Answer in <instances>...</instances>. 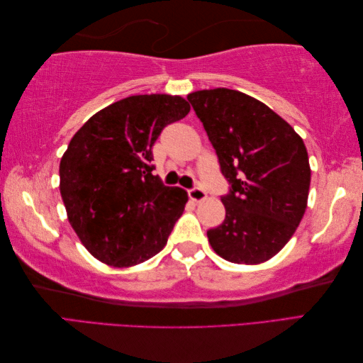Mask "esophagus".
Listing matches in <instances>:
<instances>
[{
    "mask_svg": "<svg viewBox=\"0 0 363 363\" xmlns=\"http://www.w3.org/2000/svg\"><path fill=\"white\" fill-rule=\"evenodd\" d=\"M189 198L191 199V201H195V203H201V201H204V199L207 198V194L206 191L203 190V189H191V190H189Z\"/></svg>",
    "mask_w": 363,
    "mask_h": 363,
    "instance_id": "1",
    "label": "esophagus"
}]
</instances>
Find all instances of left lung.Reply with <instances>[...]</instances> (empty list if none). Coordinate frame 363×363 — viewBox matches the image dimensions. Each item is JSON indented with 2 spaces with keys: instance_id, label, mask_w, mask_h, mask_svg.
Returning <instances> with one entry per match:
<instances>
[{
  "instance_id": "obj_1",
  "label": "left lung",
  "mask_w": 363,
  "mask_h": 363,
  "mask_svg": "<svg viewBox=\"0 0 363 363\" xmlns=\"http://www.w3.org/2000/svg\"><path fill=\"white\" fill-rule=\"evenodd\" d=\"M230 182L225 221L207 230L212 250L233 264L274 257L307 207L311 165L306 145L259 99L225 87L187 95Z\"/></svg>"
}]
</instances>
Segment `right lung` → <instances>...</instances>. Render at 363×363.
I'll use <instances>...</instances> for the list:
<instances>
[{"label":"right lung","instance_id":"right-lung-1","mask_svg":"<svg viewBox=\"0 0 363 363\" xmlns=\"http://www.w3.org/2000/svg\"><path fill=\"white\" fill-rule=\"evenodd\" d=\"M190 112L179 95H134L84 123L60 159V196L86 250L126 268L156 256L189 201L152 174L151 148L169 123Z\"/></svg>","mask_w":363,"mask_h":363}]
</instances>
